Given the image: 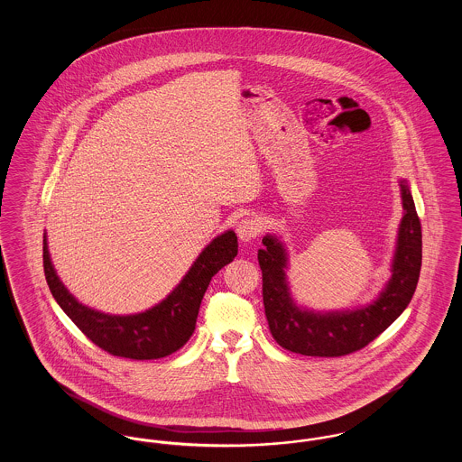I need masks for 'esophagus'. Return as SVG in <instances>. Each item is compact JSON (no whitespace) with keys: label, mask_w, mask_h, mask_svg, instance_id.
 <instances>
[{"label":"esophagus","mask_w":462,"mask_h":462,"mask_svg":"<svg viewBox=\"0 0 462 462\" xmlns=\"http://www.w3.org/2000/svg\"><path fill=\"white\" fill-rule=\"evenodd\" d=\"M237 236L242 242H251L253 239H256L262 232V223L256 220V218H242L237 223Z\"/></svg>","instance_id":"1"}]
</instances>
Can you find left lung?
<instances>
[{
    "mask_svg": "<svg viewBox=\"0 0 462 462\" xmlns=\"http://www.w3.org/2000/svg\"><path fill=\"white\" fill-rule=\"evenodd\" d=\"M403 218L400 221L392 279L367 307L311 311L291 298L287 253L275 236H264L258 262L263 275V305L273 339L289 352L308 356H343L362 350L388 329L411 303L422 260V234L416 204L405 180L400 181Z\"/></svg>",
    "mask_w": 462,
    "mask_h": 462,
    "instance_id": "obj_1",
    "label": "left lung"
}]
</instances>
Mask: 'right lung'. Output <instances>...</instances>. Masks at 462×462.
<instances>
[{"instance_id": "add662e5", "label": "right lung", "mask_w": 462, "mask_h": 462, "mask_svg": "<svg viewBox=\"0 0 462 462\" xmlns=\"http://www.w3.org/2000/svg\"><path fill=\"white\" fill-rule=\"evenodd\" d=\"M237 236L226 230L209 242L166 300L134 315H109L79 303L60 282L43 237L44 277L57 303L98 348L114 356L155 360L180 350L196 329L199 307L213 275L237 256Z\"/></svg>"}]
</instances>
